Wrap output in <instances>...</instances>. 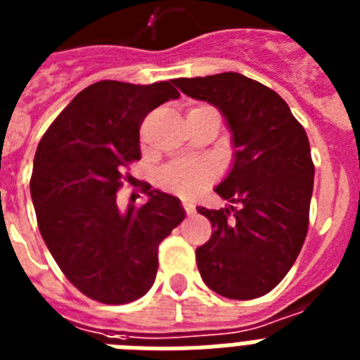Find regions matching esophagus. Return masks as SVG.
Instances as JSON below:
<instances>
[{"label": "esophagus", "mask_w": 360, "mask_h": 360, "mask_svg": "<svg viewBox=\"0 0 360 360\" xmlns=\"http://www.w3.org/2000/svg\"><path fill=\"white\" fill-rule=\"evenodd\" d=\"M183 208H185V212L188 214V216H190V214H194V212H195L194 205L188 203V201H183Z\"/></svg>", "instance_id": "1"}]
</instances>
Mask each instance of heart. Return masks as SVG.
Listing matches in <instances>:
<instances>
[{
  "mask_svg": "<svg viewBox=\"0 0 360 360\" xmlns=\"http://www.w3.org/2000/svg\"><path fill=\"white\" fill-rule=\"evenodd\" d=\"M214 168L208 162L172 161L157 174L159 186L181 195H194L214 179Z\"/></svg>",
  "mask_w": 360,
  "mask_h": 360,
  "instance_id": "heart-1",
  "label": "heart"
}]
</instances>
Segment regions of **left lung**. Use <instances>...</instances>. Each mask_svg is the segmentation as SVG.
Instances as JSON below:
<instances>
[{"mask_svg": "<svg viewBox=\"0 0 360 360\" xmlns=\"http://www.w3.org/2000/svg\"><path fill=\"white\" fill-rule=\"evenodd\" d=\"M174 84L219 108L236 148L231 174L216 188L236 207H198L214 229L195 249L199 274L225 298L264 297L289 273L307 236L315 165L306 129L276 91L240 72Z\"/></svg>", "mask_w": 360, "mask_h": 360, "instance_id": "left-lung-1", "label": "left lung"}]
</instances>
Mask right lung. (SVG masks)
<instances>
[{"label":"right lung","mask_w":360,"mask_h":360,"mask_svg":"<svg viewBox=\"0 0 360 360\" xmlns=\"http://www.w3.org/2000/svg\"><path fill=\"white\" fill-rule=\"evenodd\" d=\"M170 82L101 80L53 120L34 155L31 195L38 229L54 262L87 298L128 304L155 282L159 243L185 219L179 199L143 186L148 201L122 212L117 192L141 159L139 129Z\"/></svg>","instance_id":"right-lung-1"}]
</instances>
